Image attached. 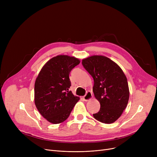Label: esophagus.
<instances>
[{"label": "esophagus", "instance_id": "1", "mask_svg": "<svg viewBox=\"0 0 157 157\" xmlns=\"http://www.w3.org/2000/svg\"><path fill=\"white\" fill-rule=\"evenodd\" d=\"M92 97H93V95H92V92H88L86 94V95L83 97V99H84L85 101H88L91 100L92 98Z\"/></svg>", "mask_w": 157, "mask_h": 157}]
</instances>
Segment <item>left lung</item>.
<instances>
[{"instance_id": "left-lung-1", "label": "left lung", "mask_w": 157, "mask_h": 157, "mask_svg": "<svg viewBox=\"0 0 157 157\" xmlns=\"http://www.w3.org/2000/svg\"><path fill=\"white\" fill-rule=\"evenodd\" d=\"M85 69L94 81L93 92L101 108L94 117L104 123H113L122 114L129 99L127 79L120 66L102 55L82 60Z\"/></svg>"}]
</instances>
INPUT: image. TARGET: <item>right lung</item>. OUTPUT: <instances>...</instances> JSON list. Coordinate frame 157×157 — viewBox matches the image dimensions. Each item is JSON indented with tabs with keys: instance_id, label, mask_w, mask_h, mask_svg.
Here are the masks:
<instances>
[{
	"instance_id": "add662e5",
	"label": "right lung",
	"mask_w": 157,
	"mask_h": 157,
	"mask_svg": "<svg viewBox=\"0 0 157 157\" xmlns=\"http://www.w3.org/2000/svg\"><path fill=\"white\" fill-rule=\"evenodd\" d=\"M79 63L76 57L58 55L40 71L34 85V102L40 114L49 122H63L79 100L69 90V77L71 70Z\"/></svg>"
}]
</instances>
